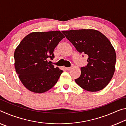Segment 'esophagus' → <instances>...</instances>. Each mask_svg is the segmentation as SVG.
<instances>
[{
	"instance_id": "esophagus-1",
	"label": "esophagus",
	"mask_w": 126,
	"mask_h": 126,
	"mask_svg": "<svg viewBox=\"0 0 126 126\" xmlns=\"http://www.w3.org/2000/svg\"><path fill=\"white\" fill-rule=\"evenodd\" d=\"M71 67H66L65 68V69H67V70H68V71H69V70H71Z\"/></svg>"
}]
</instances>
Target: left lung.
Returning a JSON list of instances; mask_svg holds the SVG:
<instances>
[{
  "label": "left lung",
  "mask_w": 126,
  "mask_h": 126,
  "mask_svg": "<svg viewBox=\"0 0 126 126\" xmlns=\"http://www.w3.org/2000/svg\"><path fill=\"white\" fill-rule=\"evenodd\" d=\"M79 52L87 54L88 64L80 68L81 74L75 81L81 88L97 92L105 88L115 71L116 54L110 40L94 29L62 31Z\"/></svg>",
  "instance_id": "obj_1"
}]
</instances>
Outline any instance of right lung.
<instances>
[{
	"label": "right lung",
	"mask_w": 126,
	"mask_h": 126,
	"mask_svg": "<svg viewBox=\"0 0 126 126\" xmlns=\"http://www.w3.org/2000/svg\"><path fill=\"white\" fill-rule=\"evenodd\" d=\"M60 31L36 32L23 38L14 52V65L21 82L29 91L42 93L57 83L63 71L50 64L53 51L64 38Z\"/></svg>",
	"instance_id": "add662e5"
}]
</instances>
